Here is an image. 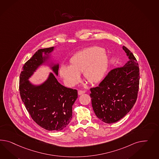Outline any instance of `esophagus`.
<instances>
[{
    "label": "esophagus",
    "mask_w": 159,
    "mask_h": 159,
    "mask_svg": "<svg viewBox=\"0 0 159 159\" xmlns=\"http://www.w3.org/2000/svg\"><path fill=\"white\" fill-rule=\"evenodd\" d=\"M84 93H85V91H78V95H80L83 94H84Z\"/></svg>",
    "instance_id": "obj_1"
}]
</instances>
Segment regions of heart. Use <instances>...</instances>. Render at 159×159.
Wrapping results in <instances>:
<instances>
[{
    "instance_id": "heart-1",
    "label": "heart",
    "mask_w": 159,
    "mask_h": 159,
    "mask_svg": "<svg viewBox=\"0 0 159 159\" xmlns=\"http://www.w3.org/2000/svg\"><path fill=\"white\" fill-rule=\"evenodd\" d=\"M109 59L103 48L87 47L75 53L69 60V66L62 65L59 73L65 84L73 87L81 81L80 73L91 84L101 82L107 73Z\"/></svg>"
}]
</instances>
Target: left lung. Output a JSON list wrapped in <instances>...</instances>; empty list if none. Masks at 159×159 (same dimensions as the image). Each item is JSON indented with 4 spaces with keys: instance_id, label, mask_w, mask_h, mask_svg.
<instances>
[{
    "instance_id": "1",
    "label": "left lung",
    "mask_w": 159,
    "mask_h": 159,
    "mask_svg": "<svg viewBox=\"0 0 159 159\" xmlns=\"http://www.w3.org/2000/svg\"><path fill=\"white\" fill-rule=\"evenodd\" d=\"M123 49L129 61L121 68L112 69L98 86L90 89L91 103L95 115L111 124L125 117L137 98L139 69L133 54L127 47Z\"/></svg>"
}]
</instances>
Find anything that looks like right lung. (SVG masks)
<instances>
[{
	"label": "right lung",
	"instance_id": "obj_1",
	"mask_svg": "<svg viewBox=\"0 0 159 159\" xmlns=\"http://www.w3.org/2000/svg\"><path fill=\"white\" fill-rule=\"evenodd\" d=\"M54 50V47L40 49L24 65L19 90L32 119L43 129L57 131L67 127L72 119V106L77 98V91L61 84L52 72L39 84L29 80L40 66L45 65L58 76L59 64L52 60L51 53Z\"/></svg>",
	"mask_w": 159,
	"mask_h": 159
}]
</instances>
